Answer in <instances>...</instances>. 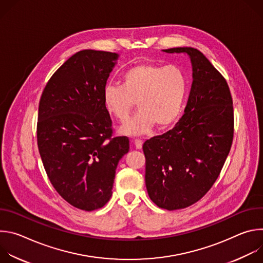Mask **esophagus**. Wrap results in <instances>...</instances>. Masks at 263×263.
<instances>
[{
    "label": "esophagus",
    "mask_w": 263,
    "mask_h": 263,
    "mask_svg": "<svg viewBox=\"0 0 263 263\" xmlns=\"http://www.w3.org/2000/svg\"><path fill=\"white\" fill-rule=\"evenodd\" d=\"M134 145L137 149H140L142 147V141L140 139H134Z\"/></svg>",
    "instance_id": "esophagus-1"
}]
</instances>
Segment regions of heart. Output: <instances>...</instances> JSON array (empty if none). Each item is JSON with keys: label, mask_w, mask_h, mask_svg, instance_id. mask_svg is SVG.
Segmentation results:
<instances>
[{"label": "heart", "mask_w": 263, "mask_h": 263, "mask_svg": "<svg viewBox=\"0 0 263 263\" xmlns=\"http://www.w3.org/2000/svg\"><path fill=\"white\" fill-rule=\"evenodd\" d=\"M186 78L176 66L139 63L122 77V86L107 84L103 89V104L109 115L125 122L137 103L133 119L120 129L121 133L140 136L171 126L178 119L186 95Z\"/></svg>", "instance_id": "obj_1"}]
</instances>
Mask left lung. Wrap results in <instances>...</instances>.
<instances>
[{"mask_svg":"<svg viewBox=\"0 0 263 263\" xmlns=\"http://www.w3.org/2000/svg\"><path fill=\"white\" fill-rule=\"evenodd\" d=\"M186 54L193 83L184 114L175 127L143 143L145 186L158 207H189L211 189L230 152L233 139V102L224 78L199 50H162Z\"/></svg>","mask_w":263,"mask_h":263,"instance_id":"left-lung-1","label":"left lung"}]
</instances>
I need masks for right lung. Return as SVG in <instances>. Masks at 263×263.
<instances>
[{"mask_svg":"<svg viewBox=\"0 0 263 263\" xmlns=\"http://www.w3.org/2000/svg\"><path fill=\"white\" fill-rule=\"evenodd\" d=\"M119 57L77 52L54 72L40 102L37 143L47 175L67 203L85 211L109 201L117 166L130 147L128 137H111L102 98Z\"/></svg>","mask_w":263,"mask_h":263,"instance_id":"right-lung-1","label":"right lung"}]
</instances>
